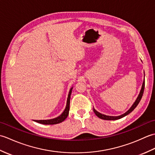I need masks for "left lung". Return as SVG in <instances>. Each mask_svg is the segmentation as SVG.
<instances>
[{"label":"left lung","mask_w":155,"mask_h":155,"mask_svg":"<svg viewBox=\"0 0 155 155\" xmlns=\"http://www.w3.org/2000/svg\"><path fill=\"white\" fill-rule=\"evenodd\" d=\"M144 81H143V85H142V88H141V90L140 91V93L139 94V96H138L137 98L136 99L135 102L133 103V104L132 105V107H131L129 109H128V110H127L126 113L120 115V116H118V117H113V116H107V115H105V114H101L100 113H98V111H97L96 110L94 109V108H93V111L94 114L97 115V116L98 117L101 118V119H103V120H118V119H120V118H123L125 116H127V114H128L129 113H130L131 112H132L134 108H135L137 107V106L138 104H139V102L141 100V98H142L143 97V93H144Z\"/></svg>","instance_id":"1"}]
</instances>
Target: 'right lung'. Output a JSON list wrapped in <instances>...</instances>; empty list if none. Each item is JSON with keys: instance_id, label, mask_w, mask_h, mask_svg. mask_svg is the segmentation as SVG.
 <instances>
[{"instance_id": "add662e5", "label": "right lung", "mask_w": 155, "mask_h": 155, "mask_svg": "<svg viewBox=\"0 0 155 155\" xmlns=\"http://www.w3.org/2000/svg\"><path fill=\"white\" fill-rule=\"evenodd\" d=\"M72 87L70 89V91L68 93V98H67V106L64 110L63 111L60 116H58L57 118H52V119H48V120H34L37 123L43 124H55L62 123V121H64L68 115V112H69V108H70V99H71V94L72 93Z\"/></svg>"}]
</instances>
